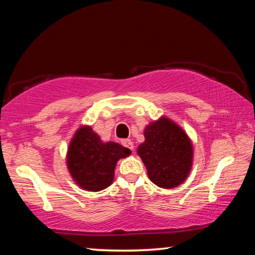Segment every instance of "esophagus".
Listing matches in <instances>:
<instances>
[{
    "mask_svg": "<svg viewBox=\"0 0 255 255\" xmlns=\"http://www.w3.org/2000/svg\"><path fill=\"white\" fill-rule=\"evenodd\" d=\"M122 144H124L126 148L130 149V150H133V149H134V144L130 140H122Z\"/></svg>",
    "mask_w": 255,
    "mask_h": 255,
    "instance_id": "1",
    "label": "esophagus"
}]
</instances>
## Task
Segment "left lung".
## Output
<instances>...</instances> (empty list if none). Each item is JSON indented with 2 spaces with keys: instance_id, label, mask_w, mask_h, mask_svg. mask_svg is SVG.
I'll use <instances>...</instances> for the list:
<instances>
[{
  "instance_id": "8db88e82",
  "label": "left lung",
  "mask_w": 255,
  "mask_h": 255,
  "mask_svg": "<svg viewBox=\"0 0 255 255\" xmlns=\"http://www.w3.org/2000/svg\"><path fill=\"white\" fill-rule=\"evenodd\" d=\"M144 137L137 154L150 181L165 189L184 182L192 163V144L188 135L174 122L163 118L145 128Z\"/></svg>"
}]
</instances>
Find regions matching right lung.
<instances>
[{"mask_svg":"<svg viewBox=\"0 0 255 255\" xmlns=\"http://www.w3.org/2000/svg\"><path fill=\"white\" fill-rule=\"evenodd\" d=\"M130 154L128 148L115 142H101L91 127L77 131L67 151V167L74 181L83 189L100 191L113 182L118 159Z\"/></svg>","mask_w":255,"mask_h":255,"instance_id":"1","label":"right lung"}]
</instances>
